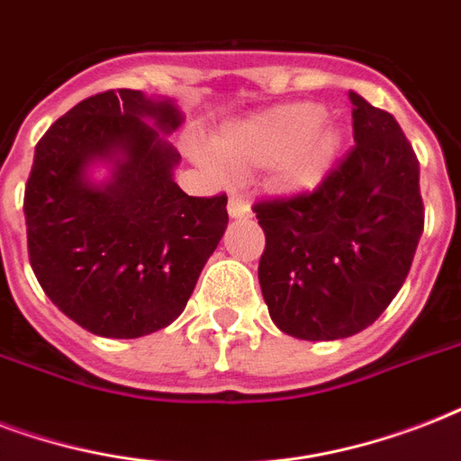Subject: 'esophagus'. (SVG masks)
I'll return each instance as SVG.
<instances>
[{
  "mask_svg": "<svg viewBox=\"0 0 461 461\" xmlns=\"http://www.w3.org/2000/svg\"><path fill=\"white\" fill-rule=\"evenodd\" d=\"M227 210H230V217H234V220H244V217H251V205L241 198V195H230V205H227Z\"/></svg>",
  "mask_w": 461,
  "mask_h": 461,
  "instance_id": "34e87169",
  "label": "esophagus"
}]
</instances>
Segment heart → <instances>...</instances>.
<instances>
[{"label": "heart", "instance_id": "b5f03b06", "mask_svg": "<svg viewBox=\"0 0 461 461\" xmlns=\"http://www.w3.org/2000/svg\"><path fill=\"white\" fill-rule=\"evenodd\" d=\"M344 129L315 103L277 104L231 124L215 140L224 165L237 172L273 167L275 186L303 194L321 184L342 153Z\"/></svg>", "mask_w": 461, "mask_h": 461}]
</instances>
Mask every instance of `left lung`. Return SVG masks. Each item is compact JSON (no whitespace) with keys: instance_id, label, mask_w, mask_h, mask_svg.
<instances>
[{"instance_id":"8db88e82","label":"left lung","mask_w":461,"mask_h":461,"mask_svg":"<svg viewBox=\"0 0 461 461\" xmlns=\"http://www.w3.org/2000/svg\"><path fill=\"white\" fill-rule=\"evenodd\" d=\"M349 155L313 194L256 203L258 282L282 332L330 342L366 330L407 280L423 231L419 159L393 114L351 90Z\"/></svg>"}]
</instances>
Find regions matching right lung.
I'll use <instances>...</instances> for the list:
<instances>
[{"label":"right lung","mask_w":461,"mask_h":461,"mask_svg":"<svg viewBox=\"0 0 461 461\" xmlns=\"http://www.w3.org/2000/svg\"><path fill=\"white\" fill-rule=\"evenodd\" d=\"M172 97L107 90L54 122L35 146L23 212L31 267L50 302L93 335L133 339L186 308L220 244L227 195L174 181ZM95 166H107L103 182Z\"/></svg>","instance_id":"add662e5"}]
</instances>
